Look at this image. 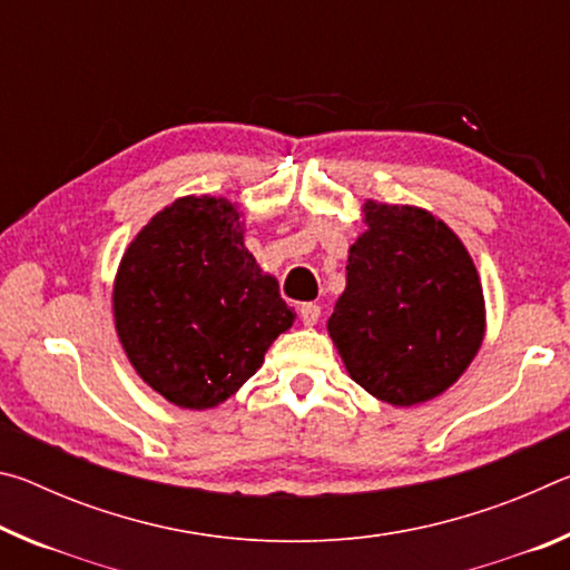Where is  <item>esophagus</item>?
<instances>
[{"mask_svg":"<svg viewBox=\"0 0 570 570\" xmlns=\"http://www.w3.org/2000/svg\"><path fill=\"white\" fill-rule=\"evenodd\" d=\"M320 316H322V306L320 304H302L298 306V320H302V324L304 326H314L316 322H320Z\"/></svg>","mask_w":570,"mask_h":570,"instance_id":"1","label":"esophagus"}]
</instances>
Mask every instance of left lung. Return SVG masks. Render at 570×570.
Masks as SVG:
<instances>
[{
  "mask_svg": "<svg viewBox=\"0 0 570 570\" xmlns=\"http://www.w3.org/2000/svg\"><path fill=\"white\" fill-rule=\"evenodd\" d=\"M330 334L350 377L410 407L438 397L480 350L482 286L462 240L412 206H364Z\"/></svg>",
  "mask_w": 570,
  "mask_h": 570,
  "instance_id": "1",
  "label": "left lung"
}]
</instances>
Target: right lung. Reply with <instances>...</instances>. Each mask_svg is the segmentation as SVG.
Wrapping results in <instances>:
<instances>
[{
	"mask_svg": "<svg viewBox=\"0 0 570 570\" xmlns=\"http://www.w3.org/2000/svg\"><path fill=\"white\" fill-rule=\"evenodd\" d=\"M112 308L135 372L188 410L230 397L296 316L244 246L236 208L206 196L178 198L135 236Z\"/></svg>",
	"mask_w": 570,
	"mask_h": 570,
	"instance_id": "right-lung-1",
	"label": "right lung"
}]
</instances>
